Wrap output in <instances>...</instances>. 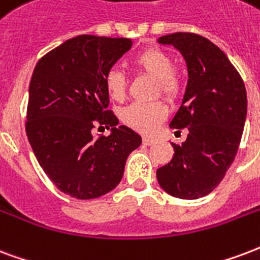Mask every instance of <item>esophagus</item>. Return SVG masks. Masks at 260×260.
<instances>
[{
	"label": "esophagus",
	"mask_w": 260,
	"mask_h": 260,
	"mask_svg": "<svg viewBox=\"0 0 260 260\" xmlns=\"http://www.w3.org/2000/svg\"><path fill=\"white\" fill-rule=\"evenodd\" d=\"M142 144L146 146H149V145H152V144H155V140H152V138H149V137H144L142 138Z\"/></svg>",
	"instance_id": "34e87169"
}]
</instances>
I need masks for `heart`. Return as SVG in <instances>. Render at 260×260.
I'll return each mask as SVG.
<instances>
[{"instance_id": "b5f03b06", "label": "heart", "mask_w": 260, "mask_h": 260, "mask_svg": "<svg viewBox=\"0 0 260 260\" xmlns=\"http://www.w3.org/2000/svg\"><path fill=\"white\" fill-rule=\"evenodd\" d=\"M134 66L156 79L155 94H163L169 100L177 99L181 91V79L173 71L174 63L169 54L160 49H148L137 54ZM107 93L114 100H122L126 94V79L122 72L111 68L104 77ZM167 118V108L163 101H134L120 111L122 122L136 132L152 134Z\"/></svg>"}]
</instances>
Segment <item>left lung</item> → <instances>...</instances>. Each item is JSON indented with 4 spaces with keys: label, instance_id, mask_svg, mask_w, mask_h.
<instances>
[{
    "label": "left lung",
    "instance_id": "left-lung-1",
    "mask_svg": "<svg viewBox=\"0 0 260 260\" xmlns=\"http://www.w3.org/2000/svg\"><path fill=\"white\" fill-rule=\"evenodd\" d=\"M157 42L174 46L186 61L188 85L170 127H188L189 134L182 145L171 144L174 156L156 177L169 194L194 200L211 193L233 163L247 118V91L228 56L202 35L174 32Z\"/></svg>",
    "mask_w": 260,
    "mask_h": 260
}]
</instances>
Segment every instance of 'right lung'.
<instances>
[{
	"mask_svg": "<svg viewBox=\"0 0 260 260\" xmlns=\"http://www.w3.org/2000/svg\"><path fill=\"white\" fill-rule=\"evenodd\" d=\"M128 38L78 35L37 63L28 89L26 133L45 174L61 192L87 200L111 192L141 137L107 111L105 74L132 48ZM97 124L111 134L95 138Z\"/></svg>",
	"mask_w": 260,
	"mask_h": 260,
	"instance_id": "obj_1",
	"label": "right lung"
}]
</instances>
